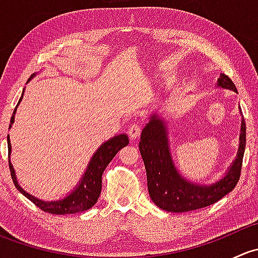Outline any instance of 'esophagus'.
<instances>
[{"mask_svg":"<svg viewBox=\"0 0 258 258\" xmlns=\"http://www.w3.org/2000/svg\"><path fill=\"white\" fill-rule=\"evenodd\" d=\"M141 135V127L137 123H132L128 127V136L131 140H136Z\"/></svg>","mask_w":258,"mask_h":258,"instance_id":"34e87169","label":"esophagus"}]
</instances>
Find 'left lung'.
Listing matches in <instances>:
<instances>
[{
    "mask_svg": "<svg viewBox=\"0 0 258 258\" xmlns=\"http://www.w3.org/2000/svg\"><path fill=\"white\" fill-rule=\"evenodd\" d=\"M217 86L237 92L235 83L226 75L221 74ZM139 147L146 167L151 200L156 206L168 212H188L213 205L236 187L246 147V124L242 118L240 146L235 161L222 178L211 184H197L182 177L171 156L167 127L158 114H151L150 121L142 130Z\"/></svg>",
    "mask_w": 258,
    "mask_h": 258,
    "instance_id": "1",
    "label": "left lung"
}]
</instances>
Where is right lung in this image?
I'll use <instances>...</instances> for the list:
<instances>
[{"instance_id":"add662e5","label":"right lung","mask_w":258,"mask_h":258,"mask_svg":"<svg viewBox=\"0 0 258 258\" xmlns=\"http://www.w3.org/2000/svg\"><path fill=\"white\" fill-rule=\"evenodd\" d=\"M35 76L36 74H33L32 76H31V79ZM22 97L23 95L21 96L18 103L21 102ZM17 106L16 108H15L14 113H12L11 122H10V128H11L12 124H14L15 122V114H16ZM128 137L124 134L117 135V136L112 137V139H110L108 141L103 142V144L98 147V150L96 151L95 155L92 156L87 168H86L85 173L82 175V178L80 179V182L77 183V186L75 187L74 191L70 192L66 197H63V199L57 200V201H42V200L36 199L35 196H32V195H30L28 192H26L25 189L18 184L16 175H15V168L14 166H12L11 160H9L12 181H14L16 188L23 195V196L27 197V199L30 200L31 202H33L38 209L45 211V212L52 213V215H71V213L87 211L97 202L98 197H100L101 188H102V173L103 171H105V168L107 167L108 163L112 161V158L117 155V152H118L121 148H123L124 146L128 145ZM7 146H9L10 157V156H11V142H10L9 135H7Z\"/></svg>"}]
</instances>
